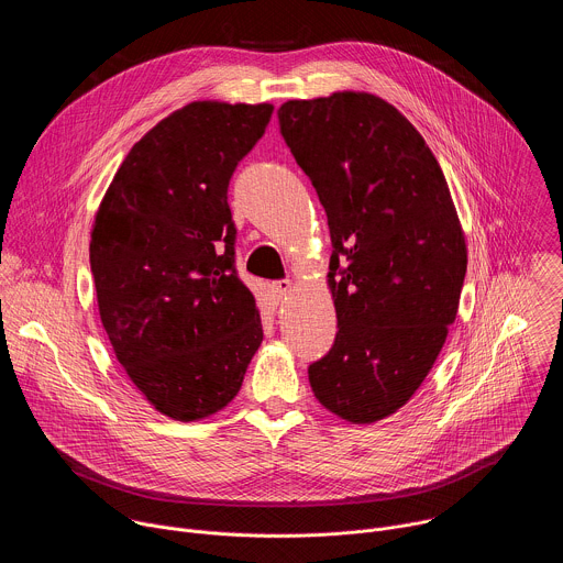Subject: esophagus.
Segmentation results:
<instances>
[{
    "label": "esophagus",
    "mask_w": 563,
    "mask_h": 563,
    "mask_svg": "<svg viewBox=\"0 0 563 563\" xmlns=\"http://www.w3.org/2000/svg\"><path fill=\"white\" fill-rule=\"evenodd\" d=\"M272 289H274V294H276L278 298H285V296L291 291V283H289L287 278H283V280H276V283L272 285Z\"/></svg>",
    "instance_id": "34e87169"
}]
</instances>
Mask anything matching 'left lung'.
I'll list each match as a JSON object with an SVG mask.
<instances>
[{
	"mask_svg": "<svg viewBox=\"0 0 563 563\" xmlns=\"http://www.w3.org/2000/svg\"><path fill=\"white\" fill-rule=\"evenodd\" d=\"M278 124L334 247L339 332L309 385L341 419L374 423L408 404L456 318L467 252L450 189L421 133L376 96L289 100Z\"/></svg>",
	"mask_w": 563,
	"mask_h": 563,
	"instance_id": "left-lung-1",
	"label": "left lung"
}]
</instances>
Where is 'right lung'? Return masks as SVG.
<instances>
[{"mask_svg":"<svg viewBox=\"0 0 563 563\" xmlns=\"http://www.w3.org/2000/svg\"><path fill=\"white\" fill-rule=\"evenodd\" d=\"M272 104L194 102L133 144L96 216L91 274L120 365L155 410H222L263 343L227 189Z\"/></svg>","mask_w":563,"mask_h":563,"instance_id":"obj_1","label":"right lung"}]
</instances>
